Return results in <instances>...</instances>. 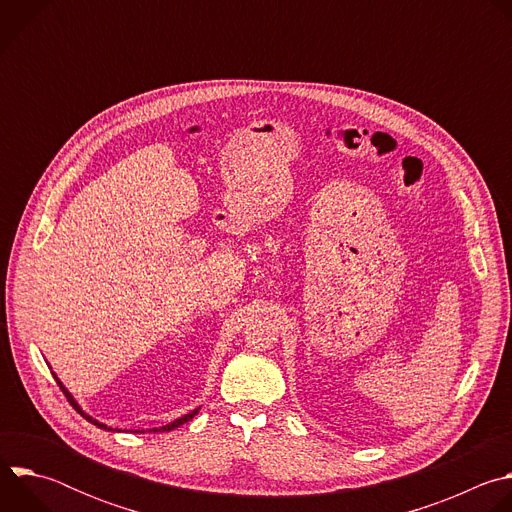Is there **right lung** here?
I'll use <instances>...</instances> for the list:
<instances>
[{
	"label": "right lung",
	"instance_id": "1",
	"mask_svg": "<svg viewBox=\"0 0 512 512\" xmlns=\"http://www.w3.org/2000/svg\"><path fill=\"white\" fill-rule=\"evenodd\" d=\"M56 383H58V387H60V389H62V393H64V395H66V399H68V401H70V405H72V407H75V409H77V411H79V413H81V415H83V417H85V419H89V421H91V423H93V425H99V427H103V429H107V425H103V423H99V421H95V419H91V417H89V415H85V413H83V411H81V409H79V405H77V403H75V399H72V397H70V393H68V391H66V389H64V387H62V385H60V381H56ZM196 413H198V411H192V413H188V415H184V417H180V419H176V421H174V423H170V425H164V427H160V429H154V431H172V429H176V427H180V425H184V423H186V421H190V419H192V417H194V415H196Z\"/></svg>",
	"mask_w": 512,
	"mask_h": 512
}]
</instances>
